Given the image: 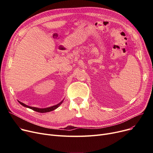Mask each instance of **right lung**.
Returning <instances> with one entry per match:
<instances>
[{"mask_svg":"<svg viewBox=\"0 0 153 153\" xmlns=\"http://www.w3.org/2000/svg\"><path fill=\"white\" fill-rule=\"evenodd\" d=\"M63 100H62L60 103H59L58 104H57V105H55L54 106H51L50 107H47V108H37V107H30V106H28V105H25V103H23L20 101H19V102L22 105H23V107H27V108H29L31 110H33L34 111H36L37 112H39V113H46V112H49V111H53L55 109L57 108L58 107H59L61 104L62 103Z\"/></svg>","mask_w":153,"mask_h":153,"instance_id":"right-lung-1","label":"right lung"}]
</instances>
